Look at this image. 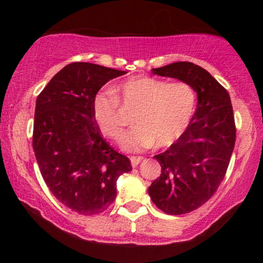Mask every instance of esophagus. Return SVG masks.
Segmentation results:
<instances>
[{"label":"esophagus","mask_w":263,"mask_h":263,"mask_svg":"<svg viewBox=\"0 0 263 263\" xmlns=\"http://www.w3.org/2000/svg\"><path fill=\"white\" fill-rule=\"evenodd\" d=\"M143 159L142 157H130V163H132V165L133 166H138V165L141 163V160Z\"/></svg>","instance_id":"obj_1"}]
</instances>
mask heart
I'll return each instance as SVG.
<instances>
[{
  "label": "heart",
  "mask_w": 263,
  "mask_h": 263,
  "mask_svg": "<svg viewBox=\"0 0 263 263\" xmlns=\"http://www.w3.org/2000/svg\"><path fill=\"white\" fill-rule=\"evenodd\" d=\"M114 95L98 92L92 114L99 130L114 141L124 134L121 105L136 109L134 124L123 140L124 149L136 152L154 146L167 147L188 129L196 109V93L185 81L168 82L151 77L128 79L115 86Z\"/></svg>",
  "instance_id": "1"
}]
</instances>
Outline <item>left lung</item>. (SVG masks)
Wrapping results in <instances>:
<instances>
[{
  "label": "left lung",
  "instance_id": "8db88e82",
  "mask_svg": "<svg viewBox=\"0 0 263 263\" xmlns=\"http://www.w3.org/2000/svg\"><path fill=\"white\" fill-rule=\"evenodd\" d=\"M153 74L193 86L197 106L188 129L154 158L161 174L148 188L153 203L171 215L185 214L206 203L224 178L236 141L231 99L206 69L190 62L154 68Z\"/></svg>",
  "mask_w": 263,
  "mask_h": 263
}]
</instances>
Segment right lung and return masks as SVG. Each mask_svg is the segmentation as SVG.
Segmentation results:
<instances>
[{
  "mask_svg": "<svg viewBox=\"0 0 263 263\" xmlns=\"http://www.w3.org/2000/svg\"><path fill=\"white\" fill-rule=\"evenodd\" d=\"M125 71L74 62L61 69L38 96L33 151L50 192L84 215L99 214L116 199V182L132 170L130 160L100 135L92 100L100 88Z\"/></svg>",
  "mask_w": 263,
  "mask_h": 263,
  "instance_id": "right-lung-1",
  "label": "right lung"
}]
</instances>
